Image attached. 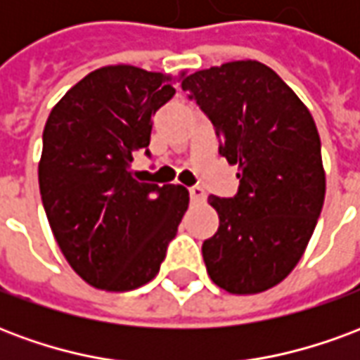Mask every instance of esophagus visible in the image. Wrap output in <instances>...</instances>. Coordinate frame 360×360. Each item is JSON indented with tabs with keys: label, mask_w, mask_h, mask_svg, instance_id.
Returning a JSON list of instances; mask_svg holds the SVG:
<instances>
[{
	"label": "esophagus",
	"mask_w": 360,
	"mask_h": 360,
	"mask_svg": "<svg viewBox=\"0 0 360 360\" xmlns=\"http://www.w3.org/2000/svg\"><path fill=\"white\" fill-rule=\"evenodd\" d=\"M188 195H191V200H193V202H204V200H206V193H204V188L200 187H191L188 188Z\"/></svg>",
	"instance_id": "esophagus-1"
}]
</instances>
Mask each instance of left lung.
Listing matches in <instances>:
<instances>
[{"instance_id":"left-lung-1","label":"left lung","mask_w":360,"mask_h":360,"mask_svg":"<svg viewBox=\"0 0 360 360\" xmlns=\"http://www.w3.org/2000/svg\"><path fill=\"white\" fill-rule=\"evenodd\" d=\"M237 165L239 193L210 195L219 227L202 245L210 279L227 293H262L291 274L324 206L326 172L316 123L270 67L229 61L183 81Z\"/></svg>"}]
</instances>
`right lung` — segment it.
Here are the masks:
<instances>
[{"instance_id": "1", "label": "right lung", "mask_w": 360, "mask_h": 360, "mask_svg": "<svg viewBox=\"0 0 360 360\" xmlns=\"http://www.w3.org/2000/svg\"><path fill=\"white\" fill-rule=\"evenodd\" d=\"M183 77L100 67L46 121L44 210L69 266L96 289L121 293L156 278L187 212V188L142 183L131 169L134 152L148 148L154 113Z\"/></svg>"}]
</instances>
